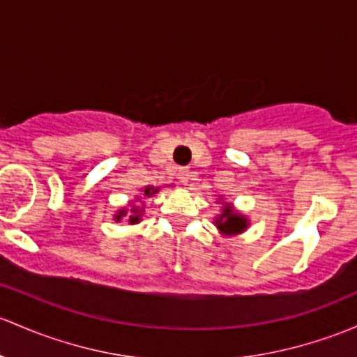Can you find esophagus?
<instances>
[{"label": "esophagus", "mask_w": 357, "mask_h": 357, "mask_svg": "<svg viewBox=\"0 0 357 357\" xmlns=\"http://www.w3.org/2000/svg\"><path fill=\"white\" fill-rule=\"evenodd\" d=\"M178 179L181 185H188V181L191 179V171L190 169H179L178 171Z\"/></svg>", "instance_id": "34e87169"}]
</instances>
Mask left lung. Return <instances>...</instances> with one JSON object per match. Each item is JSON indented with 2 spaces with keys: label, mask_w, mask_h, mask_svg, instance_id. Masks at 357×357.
Returning <instances> with one entry per match:
<instances>
[{
  "label": "left lung",
  "mask_w": 357,
  "mask_h": 357,
  "mask_svg": "<svg viewBox=\"0 0 357 357\" xmlns=\"http://www.w3.org/2000/svg\"><path fill=\"white\" fill-rule=\"evenodd\" d=\"M217 204H222V210L213 219V226L219 229L220 234L231 238V236L243 234L250 227V219H248L245 213H241L239 210L232 207V204L224 202L222 197H219Z\"/></svg>",
  "instance_id": "8db88e82"
}]
</instances>
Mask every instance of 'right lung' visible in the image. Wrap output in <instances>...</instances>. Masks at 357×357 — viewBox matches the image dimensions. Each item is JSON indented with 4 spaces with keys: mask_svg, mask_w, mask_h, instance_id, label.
<instances>
[{
    "mask_svg": "<svg viewBox=\"0 0 357 357\" xmlns=\"http://www.w3.org/2000/svg\"><path fill=\"white\" fill-rule=\"evenodd\" d=\"M160 190V186H145L144 190H142V197H137L135 198V202L142 200V198H150L152 195H155L157 191ZM135 202H130V207H121L118 210V212L114 213V220L116 222H121L123 219L126 217V220H128L130 226H135V224H138L142 220V217H144L145 213V205H137Z\"/></svg>",
    "mask_w": 357,
    "mask_h": 357,
    "instance_id": "1",
    "label": "right lung"
}]
</instances>
